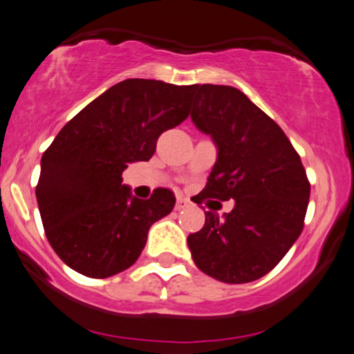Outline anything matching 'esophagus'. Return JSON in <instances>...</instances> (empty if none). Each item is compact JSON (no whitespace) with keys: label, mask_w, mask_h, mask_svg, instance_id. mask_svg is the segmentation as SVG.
Segmentation results:
<instances>
[{"label":"esophagus","mask_w":354,"mask_h":354,"mask_svg":"<svg viewBox=\"0 0 354 354\" xmlns=\"http://www.w3.org/2000/svg\"><path fill=\"white\" fill-rule=\"evenodd\" d=\"M187 205H189V201L185 199V198H178L176 205H174V209H176V210H183L185 207H187Z\"/></svg>","instance_id":"34e87169"}]
</instances>
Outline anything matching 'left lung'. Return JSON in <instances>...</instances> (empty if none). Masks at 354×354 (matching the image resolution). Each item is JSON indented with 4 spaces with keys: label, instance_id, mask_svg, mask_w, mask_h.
<instances>
[{
    "label": "left lung",
    "instance_id": "8db88e82",
    "mask_svg": "<svg viewBox=\"0 0 354 354\" xmlns=\"http://www.w3.org/2000/svg\"><path fill=\"white\" fill-rule=\"evenodd\" d=\"M196 127L218 155L207 185L196 196L235 201L221 218L205 212L204 227L187 236L196 266L222 283H252L268 274L304 229L310 183L283 129L240 89L196 84Z\"/></svg>",
    "mask_w": 354,
    "mask_h": 354
}]
</instances>
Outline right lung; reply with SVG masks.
I'll list each match as a JSON object with an SVG mask.
<instances>
[{
	"label": "right lung",
	"instance_id": "1",
	"mask_svg": "<svg viewBox=\"0 0 354 354\" xmlns=\"http://www.w3.org/2000/svg\"><path fill=\"white\" fill-rule=\"evenodd\" d=\"M194 86L124 80L83 107L44 151L35 198L48 243L71 270L96 279L127 270L150 227L171 212L173 191L132 198L122 171L149 162L158 137L189 115Z\"/></svg>",
	"mask_w": 354,
	"mask_h": 354
}]
</instances>
